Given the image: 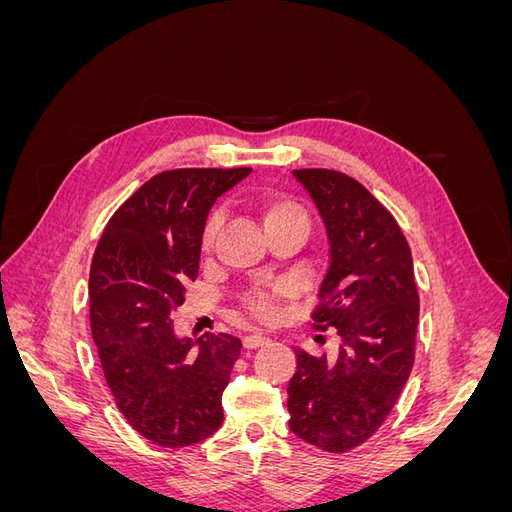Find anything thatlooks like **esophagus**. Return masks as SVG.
<instances>
[{
  "label": "esophagus",
  "instance_id": "esophagus-1",
  "mask_svg": "<svg viewBox=\"0 0 512 512\" xmlns=\"http://www.w3.org/2000/svg\"><path fill=\"white\" fill-rule=\"evenodd\" d=\"M267 344H269V337H265V335L254 333V335H245V337H243V346H245L247 350H254V348L267 346Z\"/></svg>",
  "mask_w": 512,
  "mask_h": 512
}]
</instances>
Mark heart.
Instances as JSON below:
<instances>
[{"mask_svg":"<svg viewBox=\"0 0 512 512\" xmlns=\"http://www.w3.org/2000/svg\"><path fill=\"white\" fill-rule=\"evenodd\" d=\"M258 215L262 220V226H265L267 235H275V232L286 230V228H303L307 230L309 218L307 211L294 203L292 198L282 196V194H267L260 198L258 203ZM220 213H211L209 220L203 230V252H211L215 239H218L220 232ZM290 292L288 284H277L271 288H256L254 292L247 294L245 305L250 312L260 318V320H271L275 316V299L284 297V294Z\"/></svg>","mask_w":512,"mask_h":512,"instance_id":"obj_1","label":"heart"}]
</instances>
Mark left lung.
I'll return each mask as SVG.
<instances>
[{"label":"left lung","instance_id":"8db88e82","mask_svg":"<svg viewBox=\"0 0 512 512\" xmlns=\"http://www.w3.org/2000/svg\"><path fill=\"white\" fill-rule=\"evenodd\" d=\"M329 239L314 329H337V359L297 350L290 431L329 453L363 444L384 423L414 365L418 292L410 245L367 188L337 170H292Z\"/></svg>","mask_w":512,"mask_h":512}]
</instances>
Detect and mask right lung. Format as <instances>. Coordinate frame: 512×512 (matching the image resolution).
I'll return each instance as SVG.
<instances>
[{
    "instance_id": "add662e5",
    "label": "right lung",
    "mask_w": 512,
    "mask_h": 512,
    "mask_svg": "<svg viewBox=\"0 0 512 512\" xmlns=\"http://www.w3.org/2000/svg\"><path fill=\"white\" fill-rule=\"evenodd\" d=\"M252 168H177L143 183L108 220L89 273L91 335L126 421L181 448L224 421L222 393L239 337H179L173 312L198 275L207 215Z\"/></svg>"
}]
</instances>
